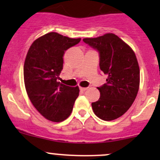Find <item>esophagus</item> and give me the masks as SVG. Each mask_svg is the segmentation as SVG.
I'll return each mask as SVG.
<instances>
[{"instance_id":"obj_1","label":"esophagus","mask_w":160,"mask_h":160,"mask_svg":"<svg viewBox=\"0 0 160 160\" xmlns=\"http://www.w3.org/2000/svg\"><path fill=\"white\" fill-rule=\"evenodd\" d=\"M87 89H88V88H81V87L80 88V90H81V91H85Z\"/></svg>"}]
</instances>
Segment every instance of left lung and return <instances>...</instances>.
I'll use <instances>...</instances> for the list:
<instances>
[{
	"mask_svg": "<svg viewBox=\"0 0 160 160\" xmlns=\"http://www.w3.org/2000/svg\"><path fill=\"white\" fill-rule=\"evenodd\" d=\"M83 41L98 50L100 69L108 77L106 83L98 88L101 96L92 103V108L99 118L114 120L129 109L138 93L140 70L136 56L130 46L114 34Z\"/></svg>",
	"mask_w": 160,
	"mask_h": 160,
	"instance_id": "left-lung-1",
	"label": "left lung"
}]
</instances>
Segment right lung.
<instances>
[{"label":"right lung","mask_w":160,"mask_h":160,"mask_svg":"<svg viewBox=\"0 0 160 160\" xmlns=\"http://www.w3.org/2000/svg\"><path fill=\"white\" fill-rule=\"evenodd\" d=\"M80 40L49 32L37 38L27 53L24 64L27 93L36 110L52 122L67 119L79 96L78 87L67 86L57 80L62 70L65 51Z\"/></svg>","instance_id":"1"}]
</instances>
